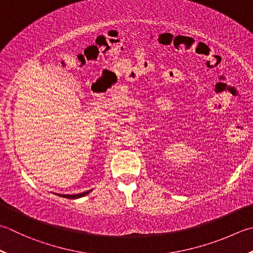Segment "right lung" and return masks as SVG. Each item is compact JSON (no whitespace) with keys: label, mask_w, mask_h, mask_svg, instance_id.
I'll return each mask as SVG.
<instances>
[{"label":"right lung","mask_w":253,"mask_h":253,"mask_svg":"<svg viewBox=\"0 0 253 253\" xmlns=\"http://www.w3.org/2000/svg\"><path fill=\"white\" fill-rule=\"evenodd\" d=\"M92 190L90 191H86V192H83V193H79V194H73V195H69V194H57L58 196H61V197H66V199H70V200H76L79 199V197H83L87 195L88 193H90Z\"/></svg>","instance_id":"right-lung-1"}]
</instances>
